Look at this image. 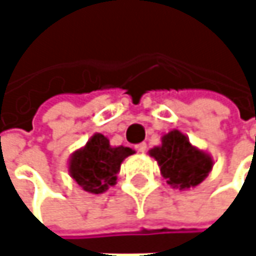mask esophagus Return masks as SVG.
<instances>
[{
	"instance_id": "34e87169",
	"label": "esophagus",
	"mask_w": 256,
	"mask_h": 256,
	"mask_svg": "<svg viewBox=\"0 0 256 256\" xmlns=\"http://www.w3.org/2000/svg\"><path fill=\"white\" fill-rule=\"evenodd\" d=\"M134 148H136L138 152H145V151H146V144H145V142H140V144L134 145Z\"/></svg>"
}]
</instances>
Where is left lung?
Instances as JSON below:
<instances>
[{
	"label": "left lung",
	"mask_w": 256,
	"mask_h": 256,
	"mask_svg": "<svg viewBox=\"0 0 256 256\" xmlns=\"http://www.w3.org/2000/svg\"><path fill=\"white\" fill-rule=\"evenodd\" d=\"M151 156L157 160L166 182L179 190L198 185L212 169V158L196 150L179 130L163 136L162 146H156Z\"/></svg>",
	"instance_id": "1"
}]
</instances>
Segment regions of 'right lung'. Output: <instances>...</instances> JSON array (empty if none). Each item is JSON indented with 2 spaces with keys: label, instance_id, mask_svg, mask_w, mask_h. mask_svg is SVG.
Instances as JSON below:
<instances>
[{
  "label": "right lung",
  "instance_id": "right-lung-1",
  "mask_svg": "<svg viewBox=\"0 0 256 256\" xmlns=\"http://www.w3.org/2000/svg\"><path fill=\"white\" fill-rule=\"evenodd\" d=\"M130 154H133L130 148H112L104 134L96 133L82 150L72 156L70 163L71 176L84 191L100 194L116 184L120 164Z\"/></svg>",
  "mask_w": 256,
  "mask_h": 256
}]
</instances>
